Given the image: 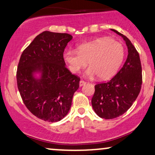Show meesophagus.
I'll return each mask as SVG.
<instances>
[{
  "instance_id": "1",
  "label": "esophagus",
  "mask_w": 155,
  "mask_h": 155,
  "mask_svg": "<svg viewBox=\"0 0 155 155\" xmlns=\"http://www.w3.org/2000/svg\"><path fill=\"white\" fill-rule=\"evenodd\" d=\"M86 83H87L86 81H84V80H81V81H79V86L80 87L83 86V85H84Z\"/></svg>"
}]
</instances>
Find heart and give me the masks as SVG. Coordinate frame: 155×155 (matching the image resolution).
Segmentation results:
<instances>
[{
    "label": "heart",
    "mask_w": 155,
    "mask_h": 155,
    "mask_svg": "<svg viewBox=\"0 0 155 155\" xmlns=\"http://www.w3.org/2000/svg\"><path fill=\"white\" fill-rule=\"evenodd\" d=\"M124 58V48L122 44L109 38L96 39L77 47V51L68 50L64 58L72 73L79 72L88 65V76L97 75L101 80L114 76Z\"/></svg>",
    "instance_id": "b5f03b06"
}]
</instances>
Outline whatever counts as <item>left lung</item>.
<instances>
[{
    "label": "left lung",
    "mask_w": 155,
    "mask_h": 155,
    "mask_svg": "<svg viewBox=\"0 0 155 155\" xmlns=\"http://www.w3.org/2000/svg\"><path fill=\"white\" fill-rule=\"evenodd\" d=\"M125 41L128 54L119 72L107 82L96 84L92 106L97 116L105 120L117 118L131 107L142 85V68L139 54L125 35L112 29Z\"/></svg>",
    "instance_id": "8db88e82"
}]
</instances>
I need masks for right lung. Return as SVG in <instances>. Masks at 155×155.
I'll return each mask as SVG.
<instances>
[{"label":"right lung","instance_id":"1","mask_svg":"<svg viewBox=\"0 0 155 155\" xmlns=\"http://www.w3.org/2000/svg\"><path fill=\"white\" fill-rule=\"evenodd\" d=\"M72 35L44 31L22 51L17 71V83L23 103L41 120H61L71 106L80 78L65 67L63 52ZM42 73L35 80L32 73Z\"/></svg>","mask_w":155,"mask_h":155}]
</instances>
